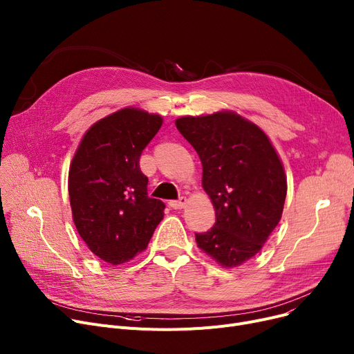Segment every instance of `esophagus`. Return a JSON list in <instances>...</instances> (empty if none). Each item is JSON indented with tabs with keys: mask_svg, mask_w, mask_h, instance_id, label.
Wrapping results in <instances>:
<instances>
[{
	"mask_svg": "<svg viewBox=\"0 0 354 354\" xmlns=\"http://www.w3.org/2000/svg\"><path fill=\"white\" fill-rule=\"evenodd\" d=\"M187 203H188V199L185 198V196H182V198L178 199V201H171V202H169V207L174 208V209H182V208L187 207Z\"/></svg>",
	"mask_w": 354,
	"mask_h": 354,
	"instance_id": "34e87169",
	"label": "esophagus"
}]
</instances>
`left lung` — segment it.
<instances>
[{"label": "left lung", "mask_w": 354, "mask_h": 354, "mask_svg": "<svg viewBox=\"0 0 354 354\" xmlns=\"http://www.w3.org/2000/svg\"><path fill=\"white\" fill-rule=\"evenodd\" d=\"M175 124L201 159L202 188L215 208V225L195 234L198 247L224 268L247 263L283 215L287 176L280 156L261 127L231 110Z\"/></svg>", "instance_id": "obj_1"}]
</instances>
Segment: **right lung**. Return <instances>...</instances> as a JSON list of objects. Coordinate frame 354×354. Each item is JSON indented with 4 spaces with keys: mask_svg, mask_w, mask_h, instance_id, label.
I'll use <instances>...</instances> for the list:
<instances>
[{
    "mask_svg": "<svg viewBox=\"0 0 354 354\" xmlns=\"http://www.w3.org/2000/svg\"><path fill=\"white\" fill-rule=\"evenodd\" d=\"M162 123L160 115L120 109L90 126L70 163L74 225L88 250L111 266L143 252L163 219L165 203L147 196L139 166Z\"/></svg>",
    "mask_w": 354,
    "mask_h": 354,
    "instance_id": "obj_1",
    "label": "right lung"
}]
</instances>
